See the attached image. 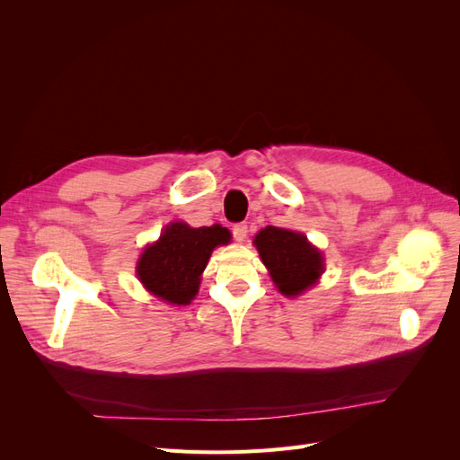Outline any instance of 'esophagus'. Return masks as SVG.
I'll return each instance as SVG.
<instances>
[{
  "mask_svg": "<svg viewBox=\"0 0 460 460\" xmlns=\"http://www.w3.org/2000/svg\"><path fill=\"white\" fill-rule=\"evenodd\" d=\"M247 232H249V230H247L245 222H238V225L232 226V234H234V240H235V242H245Z\"/></svg>",
  "mask_w": 460,
  "mask_h": 460,
  "instance_id": "esophagus-1",
  "label": "esophagus"
}]
</instances>
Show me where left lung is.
<instances>
[{
	"label": "left lung",
	"mask_w": 460,
	"mask_h": 460,
	"mask_svg": "<svg viewBox=\"0 0 460 460\" xmlns=\"http://www.w3.org/2000/svg\"><path fill=\"white\" fill-rule=\"evenodd\" d=\"M272 282L286 297L313 288L324 272V257L301 232L267 226L253 240Z\"/></svg>",
	"instance_id": "1"
}]
</instances>
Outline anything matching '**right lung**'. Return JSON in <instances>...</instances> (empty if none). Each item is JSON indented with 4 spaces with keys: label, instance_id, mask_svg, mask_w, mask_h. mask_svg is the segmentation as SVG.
I'll list each match as a JSON object with an SVG mask.
<instances>
[{
    "label": "right lung",
    "instance_id": "add662e5",
    "mask_svg": "<svg viewBox=\"0 0 460 460\" xmlns=\"http://www.w3.org/2000/svg\"><path fill=\"white\" fill-rule=\"evenodd\" d=\"M230 238L220 225L191 228L186 222H171L161 238L144 249L136 274L151 296L171 305H190L213 249L226 245Z\"/></svg>",
    "mask_w": 460,
    "mask_h": 460
}]
</instances>
